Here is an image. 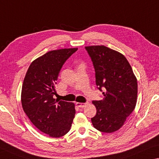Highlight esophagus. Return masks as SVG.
I'll return each mask as SVG.
<instances>
[{
  "mask_svg": "<svg viewBox=\"0 0 159 159\" xmlns=\"http://www.w3.org/2000/svg\"><path fill=\"white\" fill-rule=\"evenodd\" d=\"M76 104H77V107H80V108H83V107H84L87 104H88V103H87V102H86V103H82V102H76Z\"/></svg>",
  "mask_w": 159,
  "mask_h": 159,
  "instance_id": "1",
  "label": "esophagus"
}]
</instances>
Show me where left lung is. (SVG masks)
<instances>
[{
    "mask_svg": "<svg viewBox=\"0 0 159 159\" xmlns=\"http://www.w3.org/2000/svg\"><path fill=\"white\" fill-rule=\"evenodd\" d=\"M95 69L96 84L104 89L103 99L93 101L97 114L94 127L104 133L119 130L135 109L137 80L125 56L104 45L85 47Z\"/></svg>",
    "mask_w": 159,
    "mask_h": 159,
    "instance_id": "obj_1",
    "label": "left lung"
}]
</instances>
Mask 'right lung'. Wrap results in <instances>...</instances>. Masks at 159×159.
<instances>
[{
  "label": "right lung",
  "instance_id": "right-lung-1",
  "mask_svg": "<svg viewBox=\"0 0 159 159\" xmlns=\"http://www.w3.org/2000/svg\"><path fill=\"white\" fill-rule=\"evenodd\" d=\"M77 48L49 51L33 60L27 71L21 91L23 111L36 128L52 138L70 130L75 115L72 102L53 98L62 65Z\"/></svg>",
  "mask_w": 159,
  "mask_h": 159
}]
</instances>
